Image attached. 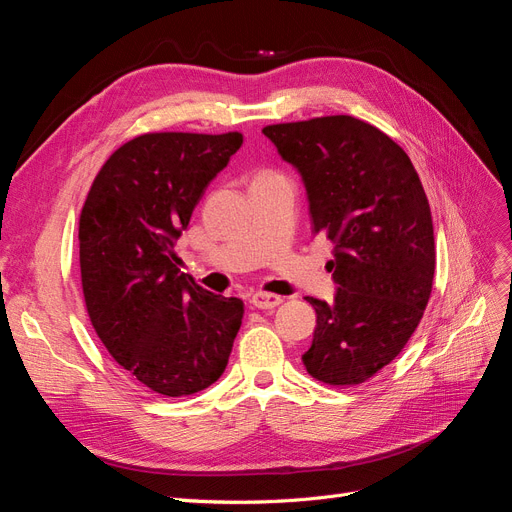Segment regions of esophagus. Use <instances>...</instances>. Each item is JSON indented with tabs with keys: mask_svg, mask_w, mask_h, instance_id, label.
Listing matches in <instances>:
<instances>
[{
	"mask_svg": "<svg viewBox=\"0 0 512 512\" xmlns=\"http://www.w3.org/2000/svg\"><path fill=\"white\" fill-rule=\"evenodd\" d=\"M250 303L258 309H273L282 303V297L273 292H254V294H250Z\"/></svg>",
	"mask_w": 512,
	"mask_h": 512,
	"instance_id": "esophagus-1",
	"label": "esophagus"
}]
</instances>
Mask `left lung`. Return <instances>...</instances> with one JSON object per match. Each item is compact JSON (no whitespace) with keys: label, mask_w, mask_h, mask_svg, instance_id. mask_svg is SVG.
Returning a JSON list of instances; mask_svg holds the SVG:
<instances>
[{"label":"left lung","mask_w":512,"mask_h":512,"mask_svg":"<svg viewBox=\"0 0 512 512\" xmlns=\"http://www.w3.org/2000/svg\"><path fill=\"white\" fill-rule=\"evenodd\" d=\"M299 170L314 235L333 243L335 301L314 297L307 374L361 384L389 365L416 331L436 271L423 183L393 138L350 115L262 128Z\"/></svg>","instance_id":"left-lung-1"}]
</instances>
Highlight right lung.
<instances>
[{
    "label": "right lung",
    "instance_id": "1",
    "mask_svg": "<svg viewBox=\"0 0 512 512\" xmlns=\"http://www.w3.org/2000/svg\"><path fill=\"white\" fill-rule=\"evenodd\" d=\"M241 143L239 132L136 136L104 162L81 211L89 320L113 359L166 397L218 380L241 327L243 301L198 286L173 252Z\"/></svg>",
    "mask_w": 512,
    "mask_h": 512
}]
</instances>
